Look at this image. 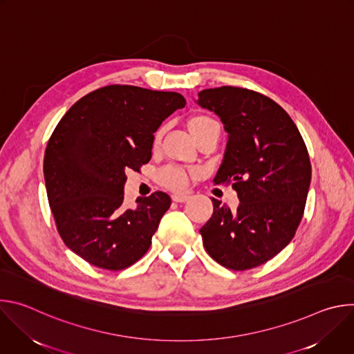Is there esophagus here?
<instances>
[{
    "mask_svg": "<svg viewBox=\"0 0 354 354\" xmlns=\"http://www.w3.org/2000/svg\"><path fill=\"white\" fill-rule=\"evenodd\" d=\"M172 200L175 201V203H186V201L189 200V196H185V194H172Z\"/></svg>",
    "mask_w": 354,
    "mask_h": 354,
    "instance_id": "obj_1",
    "label": "esophagus"
}]
</instances>
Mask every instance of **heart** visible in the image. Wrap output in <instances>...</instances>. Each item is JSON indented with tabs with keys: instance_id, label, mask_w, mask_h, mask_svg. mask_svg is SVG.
<instances>
[{
	"instance_id": "heart-1",
	"label": "heart",
	"mask_w": 354,
	"mask_h": 354,
	"mask_svg": "<svg viewBox=\"0 0 354 354\" xmlns=\"http://www.w3.org/2000/svg\"><path fill=\"white\" fill-rule=\"evenodd\" d=\"M218 123L216 119H213L209 115H194L187 120V129L190 131V134L193 136V138L196 140V142H198L201 138L206 137L207 134H210L214 129H218ZM160 137V131L156 134V140ZM158 182L171 189V190H183L186 189L187 183H189V176L187 174L178 168V167H167L164 169H161L157 175Z\"/></svg>"
}]
</instances>
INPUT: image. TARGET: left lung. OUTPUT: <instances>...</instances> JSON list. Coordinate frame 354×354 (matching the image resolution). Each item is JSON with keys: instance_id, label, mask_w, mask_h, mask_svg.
I'll return each instance as SVG.
<instances>
[{"instance_id": "left-lung-1", "label": "left lung", "mask_w": 354, "mask_h": 354, "mask_svg": "<svg viewBox=\"0 0 354 354\" xmlns=\"http://www.w3.org/2000/svg\"><path fill=\"white\" fill-rule=\"evenodd\" d=\"M197 104L220 116L228 142L216 185H232L239 206L213 198L212 218L200 234L207 254L231 270H248L286 248L304 214L311 183L307 145L273 99L246 88L198 92Z\"/></svg>"}]
</instances>
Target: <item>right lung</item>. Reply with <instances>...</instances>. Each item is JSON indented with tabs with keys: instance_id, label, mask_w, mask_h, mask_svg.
I'll return each mask as SVG.
<instances>
[{
	"instance_id": "obj_1",
	"label": "right lung",
	"mask_w": 354,
	"mask_h": 354,
	"mask_svg": "<svg viewBox=\"0 0 354 354\" xmlns=\"http://www.w3.org/2000/svg\"><path fill=\"white\" fill-rule=\"evenodd\" d=\"M185 105L178 92L108 85L77 100L56 126L43 164L48 205L64 243L88 263L122 270L149 249L171 197L156 192L126 209V172L151 160L154 133Z\"/></svg>"
}]
</instances>
